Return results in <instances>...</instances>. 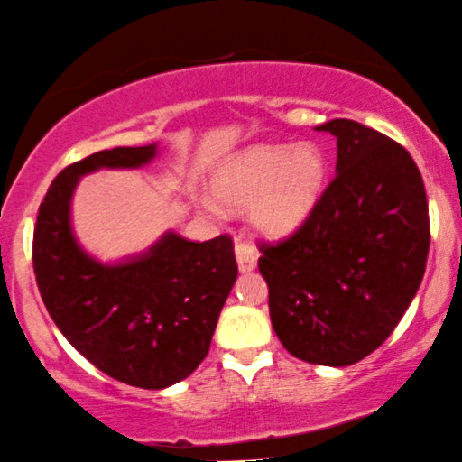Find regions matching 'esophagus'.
<instances>
[{"label":"esophagus","mask_w":462,"mask_h":462,"mask_svg":"<svg viewBox=\"0 0 462 462\" xmlns=\"http://www.w3.org/2000/svg\"><path fill=\"white\" fill-rule=\"evenodd\" d=\"M235 254H236V262H238V271L241 273H249L258 266V251L251 247L249 243L236 241Z\"/></svg>","instance_id":"34e87169"}]
</instances>
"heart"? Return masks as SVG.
<instances>
[{
	"instance_id": "obj_1",
	"label": "heart",
	"mask_w": 462,
	"mask_h": 462,
	"mask_svg": "<svg viewBox=\"0 0 462 462\" xmlns=\"http://www.w3.org/2000/svg\"><path fill=\"white\" fill-rule=\"evenodd\" d=\"M326 179L324 157L302 144L288 151L258 144L232 157L215 174L213 191L230 208L251 207V224L262 236L283 238L313 211ZM215 208L213 200H207Z\"/></svg>"
}]
</instances>
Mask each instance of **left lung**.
<instances>
[{"instance_id":"left-lung-1","label":"left lung","mask_w":462,"mask_h":462,"mask_svg":"<svg viewBox=\"0 0 462 462\" xmlns=\"http://www.w3.org/2000/svg\"><path fill=\"white\" fill-rule=\"evenodd\" d=\"M315 130L337 138L335 179L294 235L260 245L258 268L283 347L347 366L386 341L422 283L429 202L399 143L352 119Z\"/></svg>"}]
</instances>
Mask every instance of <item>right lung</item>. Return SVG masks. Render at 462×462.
<instances>
[{"label": "right lung", "instance_id": "add662e5", "mask_svg": "<svg viewBox=\"0 0 462 462\" xmlns=\"http://www.w3.org/2000/svg\"><path fill=\"white\" fill-rule=\"evenodd\" d=\"M155 155L157 144L116 147L63 168L33 227V273L52 322L93 366L147 390L172 386L207 358L238 274L227 235L194 243L166 232L116 264H102L76 241L69 204L79 179L100 168H140Z\"/></svg>", "mask_w": 462, "mask_h": 462}]
</instances>
